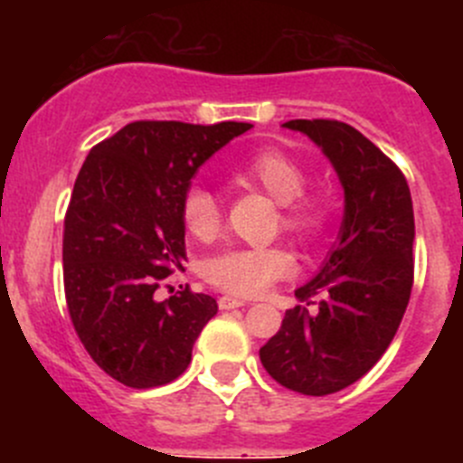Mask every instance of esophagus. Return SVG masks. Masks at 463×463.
<instances>
[{"mask_svg": "<svg viewBox=\"0 0 463 463\" xmlns=\"http://www.w3.org/2000/svg\"><path fill=\"white\" fill-rule=\"evenodd\" d=\"M218 306H221V310H233V308H242V306H245V301L236 299V297L225 295V297H221V299H218Z\"/></svg>", "mask_w": 463, "mask_h": 463, "instance_id": "obj_1", "label": "esophagus"}]
</instances>
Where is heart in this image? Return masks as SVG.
Masks as SVG:
<instances>
[{
  "label": "heart",
  "instance_id": "1",
  "mask_svg": "<svg viewBox=\"0 0 463 463\" xmlns=\"http://www.w3.org/2000/svg\"><path fill=\"white\" fill-rule=\"evenodd\" d=\"M233 180L254 186L279 203L281 230L299 241H313L328 221L326 204L306 195V171L281 150H259L233 166ZM182 225L195 241H209L221 227V203L204 186H191L182 198ZM292 272V259L283 247H232L212 256L203 274L212 286L241 297L260 295L269 283Z\"/></svg>",
  "mask_w": 463,
  "mask_h": 463
}]
</instances>
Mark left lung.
I'll list each match as a JSON object with an SVG mask.
<instances>
[{
    "label": "left lung",
    "instance_id": "1",
    "mask_svg": "<svg viewBox=\"0 0 463 463\" xmlns=\"http://www.w3.org/2000/svg\"><path fill=\"white\" fill-rule=\"evenodd\" d=\"M283 126L304 132L333 164L345 218L322 269L295 290L308 304L322 295L317 313L286 310L259 355L279 385L326 396L360 381L401 326L414 283V209L401 168L349 123L295 118Z\"/></svg>",
    "mask_w": 463,
    "mask_h": 463
}]
</instances>
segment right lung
<instances>
[{
	"label": "right lung",
	"mask_w": 463,
	"mask_h": 463,
	"mask_svg": "<svg viewBox=\"0 0 463 463\" xmlns=\"http://www.w3.org/2000/svg\"><path fill=\"white\" fill-rule=\"evenodd\" d=\"M250 123L135 121L90 150L65 216L62 263L71 324L108 376L132 389L184 373L213 297L189 286L155 299L184 269L182 198L191 177Z\"/></svg>",
	"instance_id": "1"
}]
</instances>
